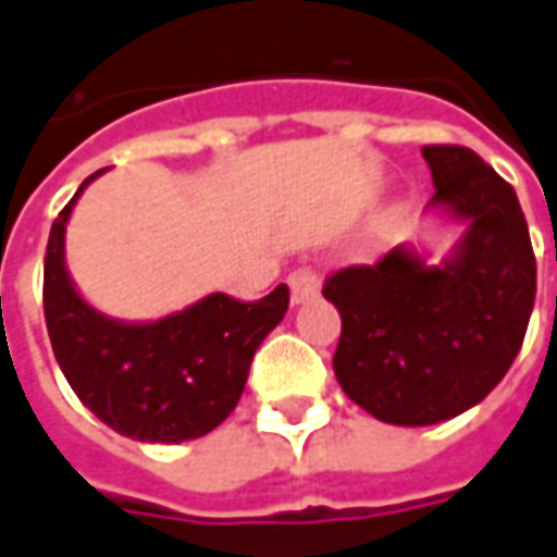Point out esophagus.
I'll return each instance as SVG.
<instances>
[{"label":"esophagus","instance_id":"obj_1","mask_svg":"<svg viewBox=\"0 0 557 557\" xmlns=\"http://www.w3.org/2000/svg\"><path fill=\"white\" fill-rule=\"evenodd\" d=\"M286 283H289L292 305H305L319 295V274L313 268H295Z\"/></svg>","mask_w":557,"mask_h":557}]
</instances>
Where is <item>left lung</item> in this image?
<instances>
[{"label": "left lung", "mask_w": 557, "mask_h": 557, "mask_svg": "<svg viewBox=\"0 0 557 557\" xmlns=\"http://www.w3.org/2000/svg\"><path fill=\"white\" fill-rule=\"evenodd\" d=\"M434 196L425 213L465 225L443 262L398 244L376 265L325 280L341 313L334 376L388 425H437L476 407L522 349L536 262L516 189L473 150L422 147Z\"/></svg>", "instance_id": "obj_1"}]
</instances>
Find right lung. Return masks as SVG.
I'll return each mask as SVG.
<instances>
[{
    "label": "right lung",
    "mask_w": 557,
    "mask_h": 557,
    "mask_svg": "<svg viewBox=\"0 0 557 557\" xmlns=\"http://www.w3.org/2000/svg\"><path fill=\"white\" fill-rule=\"evenodd\" d=\"M102 171L89 174L50 225L45 319L53 356L81 404L116 434L141 443L196 441L238 407L256 349L286 317L289 289L280 283L252 305L211 292L153 322L99 313L65 268V225Z\"/></svg>",
    "instance_id": "add662e5"
}]
</instances>
